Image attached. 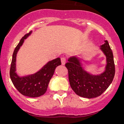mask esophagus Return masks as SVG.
Segmentation results:
<instances>
[{
	"instance_id": "esophagus-1",
	"label": "esophagus",
	"mask_w": 124,
	"mask_h": 124,
	"mask_svg": "<svg viewBox=\"0 0 124 124\" xmlns=\"http://www.w3.org/2000/svg\"><path fill=\"white\" fill-rule=\"evenodd\" d=\"M66 58L65 56H62L61 57V62H62V65H64V64H66Z\"/></svg>"
}]
</instances>
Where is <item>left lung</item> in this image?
<instances>
[{"mask_svg": "<svg viewBox=\"0 0 124 124\" xmlns=\"http://www.w3.org/2000/svg\"><path fill=\"white\" fill-rule=\"evenodd\" d=\"M101 50L106 56V70L99 75H93L82 68L80 60L76 56L68 59L65 66L68 70L70 85L76 94L87 98L100 96L111 84L115 73L113 54L108 40L101 46Z\"/></svg>", "mask_w": 124, "mask_h": 124, "instance_id": "left-lung-1", "label": "left lung"}]
</instances>
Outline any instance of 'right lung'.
<instances>
[{
    "label": "right lung",
    "mask_w": 124,
    "mask_h": 124,
    "mask_svg": "<svg viewBox=\"0 0 124 124\" xmlns=\"http://www.w3.org/2000/svg\"><path fill=\"white\" fill-rule=\"evenodd\" d=\"M31 33V31L26 34L21 39L15 47L13 54L9 75L14 86L24 96L29 97H39L46 92L51 78L54 74L55 68L61 65L60 58L49 61L37 73L26 77H20L15 73L16 71V56L18 49L22 46L24 40Z\"/></svg>",
    "instance_id": "obj_1"
}]
</instances>
